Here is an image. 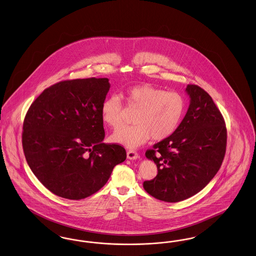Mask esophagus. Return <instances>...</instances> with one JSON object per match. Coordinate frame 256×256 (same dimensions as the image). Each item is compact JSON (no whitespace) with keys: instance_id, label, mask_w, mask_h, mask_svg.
<instances>
[{"instance_id":"esophagus-1","label":"esophagus","mask_w":256,"mask_h":256,"mask_svg":"<svg viewBox=\"0 0 256 256\" xmlns=\"http://www.w3.org/2000/svg\"><path fill=\"white\" fill-rule=\"evenodd\" d=\"M126 156H128V159H130V160H136L139 158V155L134 150H128Z\"/></svg>"}]
</instances>
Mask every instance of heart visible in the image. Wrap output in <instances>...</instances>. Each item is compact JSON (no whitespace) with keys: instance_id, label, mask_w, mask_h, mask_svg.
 <instances>
[{"instance_id":"1","label":"heart","mask_w":256,"mask_h":256,"mask_svg":"<svg viewBox=\"0 0 256 256\" xmlns=\"http://www.w3.org/2000/svg\"><path fill=\"white\" fill-rule=\"evenodd\" d=\"M126 104L139 108L133 126H124L112 135L114 143L134 148L150 137L161 141L176 130L184 115V101L177 92H166L144 84L128 88L123 92ZM102 121L112 128L119 126L124 119V104L117 95L106 97L101 106Z\"/></svg>"}]
</instances>
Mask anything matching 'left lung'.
Masks as SVG:
<instances>
[{
    "label": "left lung",
    "instance_id": "left-lung-1",
    "mask_svg": "<svg viewBox=\"0 0 256 256\" xmlns=\"http://www.w3.org/2000/svg\"><path fill=\"white\" fill-rule=\"evenodd\" d=\"M186 92L190 106L184 119L170 137L146 152L158 174L144 182V188L170 203L202 190L219 170L226 154L225 121L214 100L195 84H188Z\"/></svg>",
    "mask_w": 256,
    "mask_h": 256
}]
</instances>
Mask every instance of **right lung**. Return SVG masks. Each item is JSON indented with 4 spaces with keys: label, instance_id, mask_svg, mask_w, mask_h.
I'll list each match as a JSON object with an SVG mask.
<instances>
[{
    "label": "right lung",
    "instance_id": "add662e5",
    "mask_svg": "<svg viewBox=\"0 0 256 256\" xmlns=\"http://www.w3.org/2000/svg\"><path fill=\"white\" fill-rule=\"evenodd\" d=\"M108 78L57 82L32 102L22 126V148L32 172L52 194L80 200L97 192L126 158L104 143L101 106Z\"/></svg>",
    "mask_w": 256,
    "mask_h": 256
}]
</instances>
